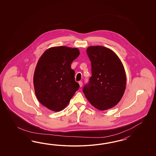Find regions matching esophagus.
<instances>
[{"instance_id": "esophagus-1", "label": "esophagus", "mask_w": 156, "mask_h": 156, "mask_svg": "<svg viewBox=\"0 0 156 156\" xmlns=\"http://www.w3.org/2000/svg\"><path fill=\"white\" fill-rule=\"evenodd\" d=\"M79 83L80 86V87H82V86H83V83L82 81H79Z\"/></svg>"}]
</instances>
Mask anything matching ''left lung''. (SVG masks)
Segmentation results:
<instances>
[{
    "mask_svg": "<svg viewBox=\"0 0 156 156\" xmlns=\"http://www.w3.org/2000/svg\"><path fill=\"white\" fill-rule=\"evenodd\" d=\"M86 52L91 63L92 76L83 93L96 109H110L119 102L126 90L123 63L112 50L105 47H89Z\"/></svg>",
    "mask_w": 156,
    "mask_h": 156,
    "instance_id": "obj_1",
    "label": "left lung"
}]
</instances>
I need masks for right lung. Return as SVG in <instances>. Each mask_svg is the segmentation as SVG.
Here are the masks:
<instances>
[{
    "instance_id": "1",
    "label": "right lung",
    "mask_w": 156,
    "mask_h": 156,
    "mask_svg": "<svg viewBox=\"0 0 156 156\" xmlns=\"http://www.w3.org/2000/svg\"><path fill=\"white\" fill-rule=\"evenodd\" d=\"M80 55L77 48L53 47L47 50L37 64L33 83L37 99L48 109L60 112L79 88L71 64Z\"/></svg>"
}]
</instances>
